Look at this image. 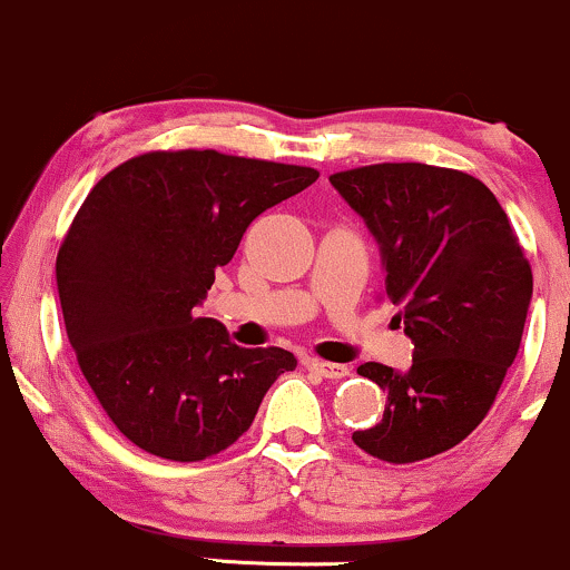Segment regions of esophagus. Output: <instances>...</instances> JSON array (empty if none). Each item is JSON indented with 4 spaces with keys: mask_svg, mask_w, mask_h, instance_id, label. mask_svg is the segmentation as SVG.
Segmentation results:
<instances>
[{
    "mask_svg": "<svg viewBox=\"0 0 570 570\" xmlns=\"http://www.w3.org/2000/svg\"><path fill=\"white\" fill-rule=\"evenodd\" d=\"M306 368H309L312 374L325 376V380H344V376L350 374L347 366H338V363L320 361V357H309V361H306Z\"/></svg>",
    "mask_w": 570,
    "mask_h": 570,
    "instance_id": "34e87169",
    "label": "esophagus"
}]
</instances>
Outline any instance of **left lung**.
Listing matches in <instances>:
<instances>
[{
	"label": "left lung",
	"mask_w": 570,
	"mask_h": 570,
	"mask_svg": "<svg viewBox=\"0 0 570 570\" xmlns=\"http://www.w3.org/2000/svg\"><path fill=\"white\" fill-rule=\"evenodd\" d=\"M331 185L366 220L414 353L409 371L363 363L387 393L385 414L353 441L387 463L452 450L488 417L520 350L533 274L492 190L428 164L336 171Z\"/></svg>",
	"instance_id": "left-lung-1"
}]
</instances>
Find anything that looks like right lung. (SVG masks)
<instances>
[{
	"label": "right lung",
	"mask_w": 570,
	"mask_h": 570,
	"mask_svg": "<svg viewBox=\"0 0 570 570\" xmlns=\"http://www.w3.org/2000/svg\"><path fill=\"white\" fill-rule=\"evenodd\" d=\"M317 177L217 150H153L86 196L56 258L63 325L96 401L139 450L177 463L217 455L296 368L293 353L239 347L194 306L255 217Z\"/></svg>",
	"instance_id": "right-lung-1"
}]
</instances>
